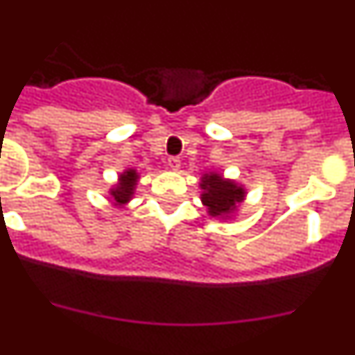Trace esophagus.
<instances>
[{"instance_id": "34e87169", "label": "esophagus", "mask_w": 355, "mask_h": 355, "mask_svg": "<svg viewBox=\"0 0 355 355\" xmlns=\"http://www.w3.org/2000/svg\"><path fill=\"white\" fill-rule=\"evenodd\" d=\"M168 168L173 169V171H177L180 168V159L178 157H169L168 159Z\"/></svg>"}]
</instances>
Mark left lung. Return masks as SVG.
Returning <instances> with one entry per match:
<instances>
[{"mask_svg":"<svg viewBox=\"0 0 355 355\" xmlns=\"http://www.w3.org/2000/svg\"><path fill=\"white\" fill-rule=\"evenodd\" d=\"M202 204L213 218L229 220L238 211V204L245 200V187L220 173H205L200 180Z\"/></svg>","mask_w":355,"mask_h":355,"instance_id":"left-lung-1","label":"left lung"}]
</instances>
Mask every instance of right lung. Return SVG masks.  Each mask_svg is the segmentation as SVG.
Here are the masks:
<instances>
[{"instance_id":"right-lung-1","label":"right lung","mask_w":355,"mask_h":355,"mask_svg":"<svg viewBox=\"0 0 355 355\" xmlns=\"http://www.w3.org/2000/svg\"><path fill=\"white\" fill-rule=\"evenodd\" d=\"M137 182H139V173H137V169L128 168L126 171H122L119 175L117 184L110 189V195L113 196V205L115 207H124L128 202L132 200Z\"/></svg>"}]
</instances>
